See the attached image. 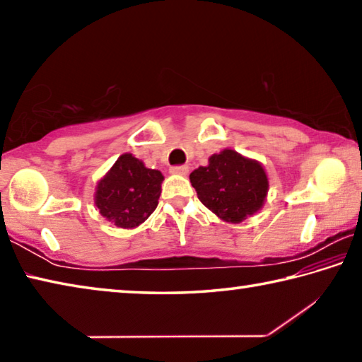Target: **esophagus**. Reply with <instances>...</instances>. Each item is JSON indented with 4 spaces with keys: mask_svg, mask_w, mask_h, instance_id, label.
Returning <instances> with one entry per match:
<instances>
[{
    "mask_svg": "<svg viewBox=\"0 0 362 362\" xmlns=\"http://www.w3.org/2000/svg\"><path fill=\"white\" fill-rule=\"evenodd\" d=\"M170 173L177 175H187L188 174V166H175L170 169Z\"/></svg>",
    "mask_w": 362,
    "mask_h": 362,
    "instance_id": "34e87169",
    "label": "esophagus"
}]
</instances>
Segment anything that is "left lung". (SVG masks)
<instances>
[{"instance_id":"1","label":"left lung","mask_w":362,"mask_h":362,"mask_svg":"<svg viewBox=\"0 0 362 362\" xmlns=\"http://www.w3.org/2000/svg\"><path fill=\"white\" fill-rule=\"evenodd\" d=\"M189 182L201 203L226 223H241L259 212L269 188L262 163L231 148L212 155L207 166L189 174Z\"/></svg>"}]
</instances>
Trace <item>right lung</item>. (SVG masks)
Returning <instances> with one entry per match:
<instances>
[{"label":"right lung","instance_id":"add662e5","mask_svg":"<svg viewBox=\"0 0 362 362\" xmlns=\"http://www.w3.org/2000/svg\"><path fill=\"white\" fill-rule=\"evenodd\" d=\"M163 180L159 170L148 169L132 153H124L97 182L94 204L118 228H137L156 209Z\"/></svg>","mask_w":362,"mask_h":362}]
</instances>
